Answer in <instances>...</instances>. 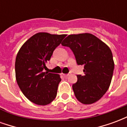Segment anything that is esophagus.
<instances>
[{"mask_svg":"<svg viewBox=\"0 0 127 127\" xmlns=\"http://www.w3.org/2000/svg\"><path fill=\"white\" fill-rule=\"evenodd\" d=\"M69 73H68V74H63V76L64 77H68V76H69Z\"/></svg>","mask_w":127,"mask_h":127,"instance_id":"esophagus-1","label":"esophagus"}]
</instances>
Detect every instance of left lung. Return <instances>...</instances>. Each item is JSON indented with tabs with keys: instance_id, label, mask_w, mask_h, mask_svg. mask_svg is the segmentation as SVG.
I'll return each instance as SVG.
<instances>
[{
	"instance_id": "obj_1",
	"label": "left lung",
	"mask_w": 127,
	"mask_h": 127,
	"mask_svg": "<svg viewBox=\"0 0 127 127\" xmlns=\"http://www.w3.org/2000/svg\"><path fill=\"white\" fill-rule=\"evenodd\" d=\"M70 47L78 65H84V75H77L72 86L75 96L83 104L98 101L108 90L112 81L114 63L111 50L93 34H70L63 43Z\"/></svg>"
}]
</instances>
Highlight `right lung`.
I'll return each mask as SVG.
<instances>
[{
  "instance_id": "1",
  "label": "right lung",
  "mask_w": 127,
  "mask_h": 127,
  "mask_svg": "<svg viewBox=\"0 0 127 127\" xmlns=\"http://www.w3.org/2000/svg\"><path fill=\"white\" fill-rule=\"evenodd\" d=\"M66 34L39 32L28 39L15 59V77L21 91L29 101L40 105L50 103L56 98L60 75L43 72L45 64Z\"/></svg>"
}]
</instances>
